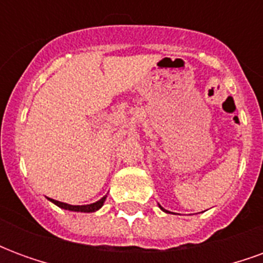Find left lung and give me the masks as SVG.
<instances>
[{
	"label": "left lung",
	"instance_id": "obj_1",
	"mask_svg": "<svg viewBox=\"0 0 263 263\" xmlns=\"http://www.w3.org/2000/svg\"><path fill=\"white\" fill-rule=\"evenodd\" d=\"M159 207H160V205H159ZM160 209H162V207H160ZM162 210H163V211H166V213H167V210H165V209H162Z\"/></svg>",
	"mask_w": 263,
	"mask_h": 263
}]
</instances>
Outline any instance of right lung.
Masks as SVG:
<instances>
[{"label": "right lung", "instance_id": "right-lung-1", "mask_svg": "<svg viewBox=\"0 0 263 263\" xmlns=\"http://www.w3.org/2000/svg\"><path fill=\"white\" fill-rule=\"evenodd\" d=\"M50 201L54 203L56 205H59L60 209H65V210H70V211H81V213H94V211H97L101 205L105 201V196L103 198H100L98 201L92 204H87V205H70V204L62 203V201H58V200H52L50 198Z\"/></svg>", "mask_w": 263, "mask_h": 263}]
</instances>
